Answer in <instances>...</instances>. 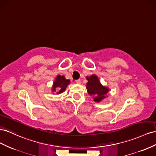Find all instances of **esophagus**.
I'll return each instance as SVG.
<instances>
[{
	"label": "esophagus",
	"instance_id": "34e87169",
	"mask_svg": "<svg viewBox=\"0 0 156 156\" xmlns=\"http://www.w3.org/2000/svg\"><path fill=\"white\" fill-rule=\"evenodd\" d=\"M76 83H78V84H81V80H76Z\"/></svg>",
	"mask_w": 156,
	"mask_h": 156
}]
</instances>
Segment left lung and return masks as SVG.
Instances as JSON below:
<instances>
[{"label": "left lung", "instance_id": "obj_1", "mask_svg": "<svg viewBox=\"0 0 156 156\" xmlns=\"http://www.w3.org/2000/svg\"><path fill=\"white\" fill-rule=\"evenodd\" d=\"M86 79L88 80L86 84L87 93L89 95L93 97L95 102L99 103L106 98V95L109 91V89L102 85L96 75L92 74L90 77L87 76Z\"/></svg>", "mask_w": 156, "mask_h": 156}]
</instances>
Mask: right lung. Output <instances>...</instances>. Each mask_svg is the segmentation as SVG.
Segmentation results:
<instances>
[{"mask_svg":"<svg viewBox=\"0 0 156 156\" xmlns=\"http://www.w3.org/2000/svg\"><path fill=\"white\" fill-rule=\"evenodd\" d=\"M70 83V80H66L64 76L57 75L55 80L52 86V92H56L57 94H60L66 90V87Z\"/></svg>","mask_w":156,"mask_h":156,"instance_id":"right-lung-1","label":"right lung"}]
</instances>
